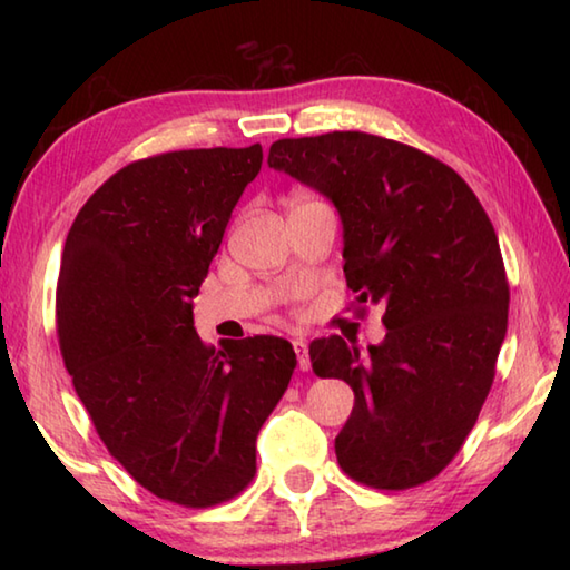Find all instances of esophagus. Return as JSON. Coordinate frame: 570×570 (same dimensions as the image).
Here are the masks:
<instances>
[{"instance_id":"esophagus-1","label":"esophagus","mask_w":570,"mask_h":570,"mask_svg":"<svg viewBox=\"0 0 570 570\" xmlns=\"http://www.w3.org/2000/svg\"><path fill=\"white\" fill-rule=\"evenodd\" d=\"M294 352H296V360H298V370L306 372L308 370V346L304 340H294Z\"/></svg>"}]
</instances>
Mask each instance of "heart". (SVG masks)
Here are the masks:
<instances>
[{
    "mask_svg": "<svg viewBox=\"0 0 570 570\" xmlns=\"http://www.w3.org/2000/svg\"><path fill=\"white\" fill-rule=\"evenodd\" d=\"M296 200H312V196H306V193H296V196H292V204H296Z\"/></svg>",
    "mask_w": 570,
    "mask_h": 570,
    "instance_id": "b5f03b06",
    "label": "heart"
}]
</instances>
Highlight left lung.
Here are the masks:
<instances>
[{
  "instance_id": "obj_1",
  "label": "left lung",
  "mask_w": 570,
  "mask_h": 570,
  "mask_svg": "<svg viewBox=\"0 0 570 570\" xmlns=\"http://www.w3.org/2000/svg\"><path fill=\"white\" fill-rule=\"evenodd\" d=\"M268 168L324 193L344 224V276L384 308V342L308 344L316 377L354 392L340 468L377 490L438 478L475 428L508 332L510 286L485 208L445 163L360 130L282 138Z\"/></svg>"
}]
</instances>
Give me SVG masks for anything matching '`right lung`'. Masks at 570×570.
<instances>
[{
    "instance_id": "obj_1",
    "label": "right lung",
    "mask_w": 570,
    "mask_h": 570,
    "mask_svg": "<svg viewBox=\"0 0 570 570\" xmlns=\"http://www.w3.org/2000/svg\"><path fill=\"white\" fill-rule=\"evenodd\" d=\"M262 146L135 160L92 193L67 234L57 340L110 455L160 500L210 508L256 475V435L292 382L296 354L256 334L216 350L190 298Z\"/></svg>"
}]
</instances>
